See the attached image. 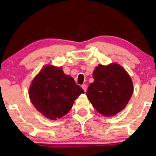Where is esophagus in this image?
Returning <instances> with one entry per match:
<instances>
[{"label": "esophagus", "instance_id": "obj_1", "mask_svg": "<svg viewBox=\"0 0 156 156\" xmlns=\"http://www.w3.org/2000/svg\"><path fill=\"white\" fill-rule=\"evenodd\" d=\"M82 87V89H84V92H86V91H87V85L86 84H83Z\"/></svg>", "mask_w": 156, "mask_h": 156}]
</instances>
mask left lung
Segmentation results:
<instances>
[{
  "label": "left lung",
  "instance_id": "obj_1",
  "mask_svg": "<svg viewBox=\"0 0 156 156\" xmlns=\"http://www.w3.org/2000/svg\"><path fill=\"white\" fill-rule=\"evenodd\" d=\"M87 96L94 108L105 116H114L126 106L133 91L131 79L117 64L99 65L93 73Z\"/></svg>",
  "mask_w": 156,
  "mask_h": 156
}]
</instances>
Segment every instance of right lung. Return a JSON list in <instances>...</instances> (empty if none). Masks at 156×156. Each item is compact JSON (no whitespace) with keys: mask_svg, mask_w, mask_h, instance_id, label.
Listing matches in <instances>:
<instances>
[{"mask_svg":"<svg viewBox=\"0 0 156 156\" xmlns=\"http://www.w3.org/2000/svg\"><path fill=\"white\" fill-rule=\"evenodd\" d=\"M84 91L62 67L47 65L35 76L29 96L37 111L46 118L56 120L71 109L74 100Z\"/></svg>","mask_w":156,"mask_h":156,"instance_id":"right-lung-1","label":"right lung"}]
</instances>
